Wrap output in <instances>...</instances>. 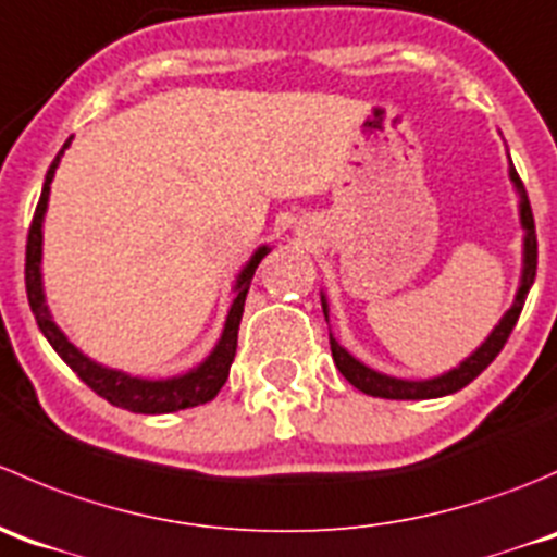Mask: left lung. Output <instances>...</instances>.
<instances>
[{
    "label": "left lung",
    "mask_w": 557,
    "mask_h": 557,
    "mask_svg": "<svg viewBox=\"0 0 557 557\" xmlns=\"http://www.w3.org/2000/svg\"><path fill=\"white\" fill-rule=\"evenodd\" d=\"M509 181L515 186L517 195V213H520V227H522V268H520V281H517V292L511 306L506 308L504 317L498 319L493 330L487 333V338L466 357L460 360L458 366L449 368V371L438 373V376L431 379H400V376H389V373L376 371V368L366 366L362 360H357L349 349L335 341L333 330H330V351H333L335 368L341 371V376L357 387L360 393L373 395V398H389V400H428V398H444V395H453L458 389H463L466 384H471L490 362L498 357V351L504 349L506 338L515 330L517 317H520L522 306H525V297L531 292L533 278H536V227H533V213H531V202H528L525 186H522L520 175H517L515 164L509 159ZM322 311L324 319L330 322V302L327 295L322 292Z\"/></svg>",
    "instance_id": "1"
}]
</instances>
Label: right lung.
<instances>
[{"mask_svg":"<svg viewBox=\"0 0 557 557\" xmlns=\"http://www.w3.org/2000/svg\"><path fill=\"white\" fill-rule=\"evenodd\" d=\"M70 143H73V137L64 143L62 151L57 153V159H53L51 168H48L40 202H37L35 219H32L29 240H26V295H29V306L37 319V327L46 335L48 344L53 346V351L78 373L81 382L89 384L99 398L110 400V404L119 406V409L135 411V414H173V411H184L191 409V406L208 404V400L216 398L219 389L227 382L230 366H233L235 360L238 327L240 317H244V302L246 295H249L251 278H255L257 265L265 260L268 251H271L273 246H257L255 255H251L249 260H246V265L240 268L233 284V302H230L222 335H219V341L213 344V349L208 351L197 366H191L189 371L175 373V376L148 379L132 376V373L121 371V368H110L104 366V362L94 360V357L86 355L84 349H78V346L67 338V333L53 322V313L46 300V284H42V227H46L53 175H57V168L59 162H62L64 151L70 148Z\"/></svg>","mask_w":557,"mask_h":557,"instance_id":"right-lung-1","label":"right lung"}]
</instances>
